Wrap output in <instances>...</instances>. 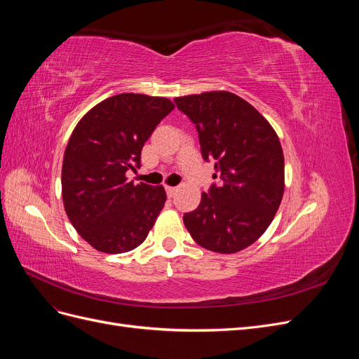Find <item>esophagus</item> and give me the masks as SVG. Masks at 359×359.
Masks as SVG:
<instances>
[{"instance_id": "obj_1", "label": "esophagus", "mask_w": 359, "mask_h": 359, "mask_svg": "<svg viewBox=\"0 0 359 359\" xmlns=\"http://www.w3.org/2000/svg\"><path fill=\"white\" fill-rule=\"evenodd\" d=\"M175 193H177V189H175V187L166 186V194H168V198H173V196H175Z\"/></svg>"}]
</instances>
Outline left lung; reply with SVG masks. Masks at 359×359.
<instances>
[{
  "label": "left lung",
  "instance_id": "obj_1",
  "mask_svg": "<svg viewBox=\"0 0 359 359\" xmlns=\"http://www.w3.org/2000/svg\"><path fill=\"white\" fill-rule=\"evenodd\" d=\"M196 126L205 161L214 160L217 182L199 206L182 217L191 238L215 253L252 245L273 222L285 191V157L266 119L227 91L177 97Z\"/></svg>",
  "mask_w": 359,
  "mask_h": 359
}]
</instances>
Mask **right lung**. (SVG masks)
Masks as SVG:
<instances>
[{"mask_svg":"<svg viewBox=\"0 0 359 359\" xmlns=\"http://www.w3.org/2000/svg\"><path fill=\"white\" fill-rule=\"evenodd\" d=\"M173 109L165 97L124 93L103 100L74 127L62 160V202L83 240L103 253L145 241L166 202L163 186L127 181L157 124Z\"/></svg>","mask_w":359,"mask_h":359,"instance_id":"add662e5","label":"right lung"}]
</instances>
